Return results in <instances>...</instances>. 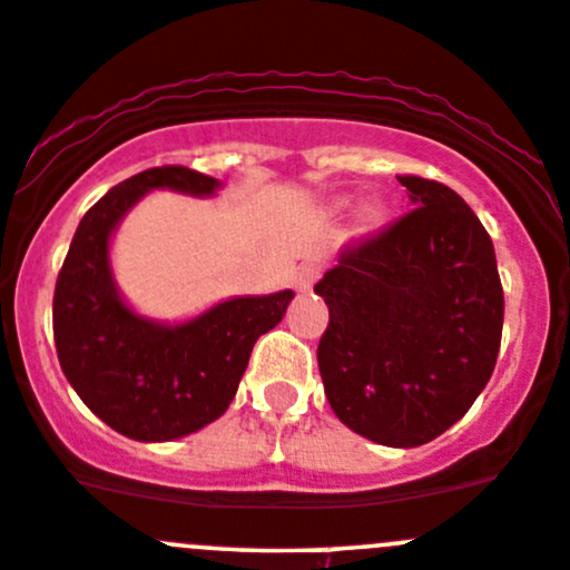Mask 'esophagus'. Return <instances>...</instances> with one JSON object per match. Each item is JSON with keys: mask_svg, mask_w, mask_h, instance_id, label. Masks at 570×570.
<instances>
[{"mask_svg": "<svg viewBox=\"0 0 570 570\" xmlns=\"http://www.w3.org/2000/svg\"><path fill=\"white\" fill-rule=\"evenodd\" d=\"M318 274H321V268L315 266V263H304V266L296 272L298 291H309V287L315 285V279H318Z\"/></svg>", "mask_w": 570, "mask_h": 570, "instance_id": "1", "label": "esophagus"}]
</instances>
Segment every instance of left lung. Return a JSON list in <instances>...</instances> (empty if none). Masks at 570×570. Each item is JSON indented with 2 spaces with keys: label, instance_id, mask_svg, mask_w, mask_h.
Instances as JSON below:
<instances>
[{
  "label": "left lung",
  "instance_id": "8db88e82",
  "mask_svg": "<svg viewBox=\"0 0 570 570\" xmlns=\"http://www.w3.org/2000/svg\"><path fill=\"white\" fill-rule=\"evenodd\" d=\"M414 208L340 252L315 293L328 307L318 367L343 425L420 448L459 422L500 354L494 244L450 186L397 175Z\"/></svg>",
  "mask_w": 570,
  "mask_h": 570
}]
</instances>
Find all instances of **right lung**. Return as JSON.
Listing matches in <instances>:
<instances>
[{"instance_id": "right-lung-1", "label": "right lung", "mask_w": 570, "mask_h": 570, "mask_svg": "<svg viewBox=\"0 0 570 570\" xmlns=\"http://www.w3.org/2000/svg\"><path fill=\"white\" fill-rule=\"evenodd\" d=\"M219 180L197 169L154 167L122 180L76 227L55 287V345L76 395L109 428L137 442H169L222 416L236 397L252 345L283 321L293 291L216 304L199 318L164 326L117 296L109 236L150 189L214 195Z\"/></svg>"}]
</instances>
